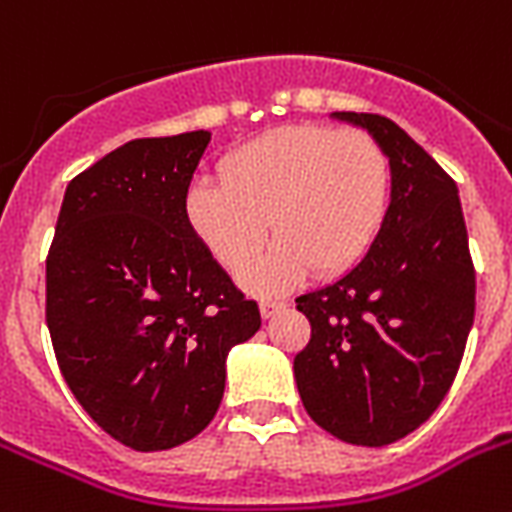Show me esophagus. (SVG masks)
I'll use <instances>...</instances> for the list:
<instances>
[{
	"label": "esophagus",
	"instance_id": "1",
	"mask_svg": "<svg viewBox=\"0 0 512 512\" xmlns=\"http://www.w3.org/2000/svg\"><path fill=\"white\" fill-rule=\"evenodd\" d=\"M284 308H287L284 300H260V316H263V319H271V316H276V313L284 311Z\"/></svg>",
	"mask_w": 512,
	"mask_h": 512
}]
</instances>
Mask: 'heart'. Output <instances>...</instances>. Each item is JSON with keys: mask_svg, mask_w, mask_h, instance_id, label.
I'll list each match as a JSON object with an SVG mask.
<instances>
[{"mask_svg": "<svg viewBox=\"0 0 512 512\" xmlns=\"http://www.w3.org/2000/svg\"><path fill=\"white\" fill-rule=\"evenodd\" d=\"M393 172L364 132L292 124L249 140L220 162V180H193L185 220L225 271H241L252 292H281L311 268L340 276L356 268L388 217Z\"/></svg>", "mask_w": 512, "mask_h": 512, "instance_id": "obj_1", "label": "heart"}]
</instances>
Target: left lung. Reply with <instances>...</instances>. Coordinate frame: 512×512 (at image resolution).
Listing matches in <instances>:
<instances>
[{
    "label": "left lung",
    "instance_id": "1",
    "mask_svg": "<svg viewBox=\"0 0 512 512\" xmlns=\"http://www.w3.org/2000/svg\"><path fill=\"white\" fill-rule=\"evenodd\" d=\"M390 159L388 217L361 263L297 297L311 340L295 356L305 412L353 446L393 444L452 388L476 316V268L457 183L396 122L337 111Z\"/></svg>",
    "mask_w": 512,
    "mask_h": 512
}]
</instances>
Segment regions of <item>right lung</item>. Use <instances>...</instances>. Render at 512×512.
<instances>
[{
	"mask_svg": "<svg viewBox=\"0 0 512 512\" xmlns=\"http://www.w3.org/2000/svg\"><path fill=\"white\" fill-rule=\"evenodd\" d=\"M209 132L124 143L68 183L47 255V329L60 374L119 444L162 452L199 436L228 350L260 329L185 220Z\"/></svg>",
	"mask_w": 512,
	"mask_h": 512,
	"instance_id": "right-lung-1",
	"label": "right lung"
}]
</instances>
